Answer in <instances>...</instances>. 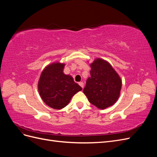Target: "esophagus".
<instances>
[{
  "instance_id": "obj_1",
  "label": "esophagus",
  "mask_w": 157,
  "mask_h": 157,
  "mask_svg": "<svg viewBox=\"0 0 157 157\" xmlns=\"http://www.w3.org/2000/svg\"><path fill=\"white\" fill-rule=\"evenodd\" d=\"M78 84H79V85H80V86H81V87H82V88H84V83H83L82 82H80L78 83Z\"/></svg>"
}]
</instances>
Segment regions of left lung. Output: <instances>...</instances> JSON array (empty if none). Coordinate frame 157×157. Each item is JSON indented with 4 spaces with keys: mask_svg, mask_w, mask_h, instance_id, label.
Instances as JSON below:
<instances>
[{
    "mask_svg": "<svg viewBox=\"0 0 157 157\" xmlns=\"http://www.w3.org/2000/svg\"><path fill=\"white\" fill-rule=\"evenodd\" d=\"M90 67V77L83 92L92 105L105 109L115 104L119 98L121 78L111 65L103 59L96 58Z\"/></svg>",
    "mask_w": 157,
    "mask_h": 157,
    "instance_id": "left-lung-1",
    "label": "left lung"
}]
</instances>
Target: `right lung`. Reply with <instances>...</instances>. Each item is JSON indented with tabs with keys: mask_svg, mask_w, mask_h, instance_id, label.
<instances>
[{
	"mask_svg": "<svg viewBox=\"0 0 157 157\" xmlns=\"http://www.w3.org/2000/svg\"><path fill=\"white\" fill-rule=\"evenodd\" d=\"M64 63L56 62L47 65L38 82V90L43 101L49 107L61 109L68 105L75 94L82 88L70 75H65Z\"/></svg>",
	"mask_w": 157,
	"mask_h": 157,
	"instance_id": "1",
	"label": "right lung"
}]
</instances>
